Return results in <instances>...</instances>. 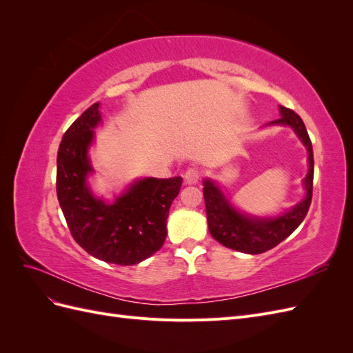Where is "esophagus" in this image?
Returning a JSON list of instances; mask_svg holds the SVG:
<instances>
[{"mask_svg": "<svg viewBox=\"0 0 353 353\" xmlns=\"http://www.w3.org/2000/svg\"><path fill=\"white\" fill-rule=\"evenodd\" d=\"M184 179L187 184H196L200 179V170L197 168H188L184 174Z\"/></svg>", "mask_w": 353, "mask_h": 353, "instance_id": "1", "label": "esophagus"}]
</instances>
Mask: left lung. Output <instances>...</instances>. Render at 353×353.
Here are the masks:
<instances>
[{"instance_id":"left-lung-1","label":"left lung","mask_w":353,"mask_h":353,"mask_svg":"<svg viewBox=\"0 0 353 353\" xmlns=\"http://www.w3.org/2000/svg\"><path fill=\"white\" fill-rule=\"evenodd\" d=\"M281 117L270 125H285L293 128L307 150L309 170L303 179L306 196L294 208L276 218H256L244 215L231 206V203L222 194L219 187L210 179L203 181V196H205L208 227L212 237L228 249L259 254L275 248L285 240L301 225L311 206L314 185V152L311 138L307 135L301 116L293 110L280 105Z\"/></svg>"}]
</instances>
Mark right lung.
<instances>
[{
  "label": "right lung",
  "mask_w": 353,
  "mask_h": 353,
  "mask_svg": "<svg viewBox=\"0 0 353 353\" xmlns=\"http://www.w3.org/2000/svg\"><path fill=\"white\" fill-rule=\"evenodd\" d=\"M100 103L85 110L63 135L57 153V199L72 237L100 261L135 265L150 258L166 239L169 208L183 178H144L113 203L97 199L87 184L92 172L88 147L101 122Z\"/></svg>",
  "instance_id": "obj_1"
}]
</instances>
